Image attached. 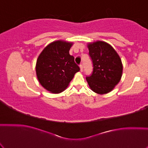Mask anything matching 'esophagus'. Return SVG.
<instances>
[{"instance_id": "1", "label": "esophagus", "mask_w": 148, "mask_h": 148, "mask_svg": "<svg viewBox=\"0 0 148 148\" xmlns=\"http://www.w3.org/2000/svg\"><path fill=\"white\" fill-rule=\"evenodd\" d=\"M79 67H80V71L81 72H83V65L82 64H80L79 65Z\"/></svg>"}]
</instances>
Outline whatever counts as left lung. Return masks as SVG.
I'll return each mask as SVG.
<instances>
[{"label":"left lung","instance_id":"1","mask_svg":"<svg viewBox=\"0 0 148 148\" xmlns=\"http://www.w3.org/2000/svg\"><path fill=\"white\" fill-rule=\"evenodd\" d=\"M89 55L93 63V71L86 76L88 84L98 94L111 92L120 81L123 65L114 49L108 43L97 40L88 45Z\"/></svg>","mask_w":148,"mask_h":148}]
</instances>
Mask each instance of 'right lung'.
<instances>
[{
    "label": "right lung",
    "instance_id": "right-lung-1",
    "mask_svg": "<svg viewBox=\"0 0 148 148\" xmlns=\"http://www.w3.org/2000/svg\"><path fill=\"white\" fill-rule=\"evenodd\" d=\"M72 42L56 40L40 53L36 71L40 84L49 92L59 93L64 91L80 68L69 54Z\"/></svg>",
    "mask_w": 148,
    "mask_h": 148
}]
</instances>
